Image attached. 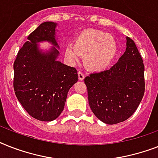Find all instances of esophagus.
Returning a JSON list of instances; mask_svg holds the SVG:
<instances>
[{
    "label": "esophagus",
    "instance_id": "esophagus-1",
    "mask_svg": "<svg viewBox=\"0 0 158 158\" xmlns=\"http://www.w3.org/2000/svg\"><path fill=\"white\" fill-rule=\"evenodd\" d=\"M78 75H79V80H83V79H84V74H83L82 71H80V70H79V72H78Z\"/></svg>",
    "mask_w": 158,
    "mask_h": 158
}]
</instances>
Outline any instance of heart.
Masks as SVG:
<instances>
[{
    "label": "heart",
    "instance_id": "1",
    "mask_svg": "<svg viewBox=\"0 0 158 158\" xmlns=\"http://www.w3.org/2000/svg\"><path fill=\"white\" fill-rule=\"evenodd\" d=\"M114 37L97 29H86L66 48V55L73 62L84 55V64L91 70L101 71L108 68L117 53Z\"/></svg>",
    "mask_w": 158,
    "mask_h": 158
}]
</instances>
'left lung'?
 I'll return each instance as SVG.
<instances>
[{
  "label": "left lung",
  "mask_w": 158,
  "mask_h": 158,
  "mask_svg": "<svg viewBox=\"0 0 158 158\" xmlns=\"http://www.w3.org/2000/svg\"><path fill=\"white\" fill-rule=\"evenodd\" d=\"M89 106L97 118L116 124L129 118L144 94V65L135 44L127 37L123 55L109 70L85 77Z\"/></svg>",
  "instance_id": "obj_1"
}]
</instances>
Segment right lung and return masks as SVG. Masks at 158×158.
<instances>
[{
	"label": "right lung",
	"instance_id": "add662e5",
	"mask_svg": "<svg viewBox=\"0 0 158 158\" xmlns=\"http://www.w3.org/2000/svg\"><path fill=\"white\" fill-rule=\"evenodd\" d=\"M56 23H43L27 36L14 62V89L24 110L40 121L54 120L63 111L68 91L78 81L75 67L56 60V48L48 53L39 50L36 43L47 40L57 46Z\"/></svg>",
	"mask_w": 158,
	"mask_h": 158
}]
</instances>
